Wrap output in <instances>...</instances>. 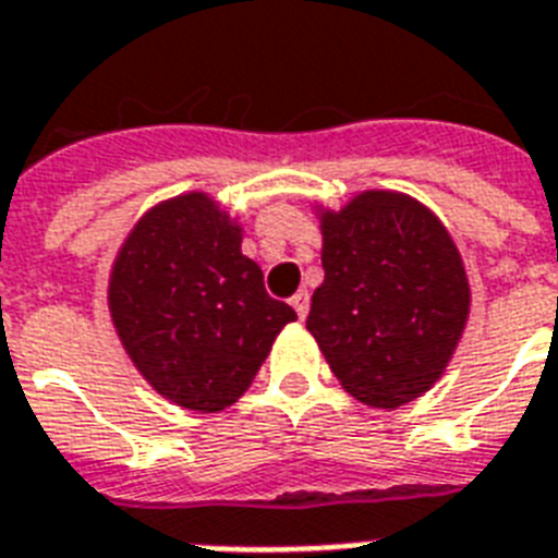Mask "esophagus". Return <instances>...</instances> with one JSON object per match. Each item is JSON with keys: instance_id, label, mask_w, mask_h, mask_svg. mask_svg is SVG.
Masks as SVG:
<instances>
[{"instance_id": "obj_1", "label": "esophagus", "mask_w": 558, "mask_h": 558, "mask_svg": "<svg viewBox=\"0 0 558 558\" xmlns=\"http://www.w3.org/2000/svg\"><path fill=\"white\" fill-rule=\"evenodd\" d=\"M292 310L298 313V318H306V313H310V292H306V289H301V292L292 298Z\"/></svg>"}]
</instances>
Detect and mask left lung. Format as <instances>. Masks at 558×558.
<instances>
[{
  "instance_id": "left-lung-1",
  "label": "left lung",
  "mask_w": 558,
  "mask_h": 558,
  "mask_svg": "<svg viewBox=\"0 0 558 558\" xmlns=\"http://www.w3.org/2000/svg\"><path fill=\"white\" fill-rule=\"evenodd\" d=\"M324 283L306 330L341 388L399 408L434 388L466 330L472 289L449 228L399 191H362L339 210L315 205Z\"/></svg>"
}]
</instances>
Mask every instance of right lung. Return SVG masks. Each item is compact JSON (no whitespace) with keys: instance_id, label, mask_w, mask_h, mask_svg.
Returning <instances> with one entry per match:
<instances>
[{"instance_id":"right-lung-1","label":"right lung","mask_w":558,"mask_h":558,"mask_svg":"<svg viewBox=\"0 0 558 558\" xmlns=\"http://www.w3.org/2000/svg\"><path fill=\"white\" fill-rule=\"evenodd\" d=\"M243 226L205 191L153 205L118 248L109 318L159 397L196 414L234 405L295 310L266 295Z\"/></svg>"}]
</instances>
